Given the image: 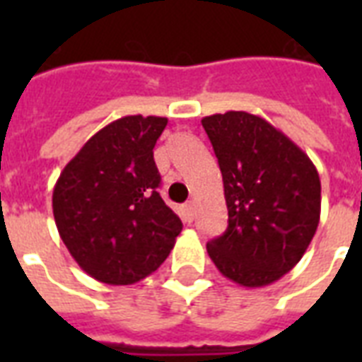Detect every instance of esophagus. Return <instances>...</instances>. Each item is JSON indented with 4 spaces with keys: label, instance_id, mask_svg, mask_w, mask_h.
<instances>
[{
    "label": "esophagus",
    "instance_id": "34e87169",
    "mask_svg": "<svg viewBox=\"0 0 362 362\" xmlns=\"http://www.w3.org/2000/svg\"><path fill=\"white\" fill-rule=\"evenodd\" d=\"M193 218H195V203H193V201H189V203L184 206V220H186L187 223H192Z\"/></svg>",
    "mask_w": 362,
    "mask_h": 362
}]
</instances>
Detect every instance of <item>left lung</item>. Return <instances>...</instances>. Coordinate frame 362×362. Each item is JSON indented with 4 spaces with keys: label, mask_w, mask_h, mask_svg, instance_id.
I'll use <instances>...</instances> for the list:
<instances>
[{
    "label": "left lung",
    "mask_w": 362,
    "mask_h": 362,
    "mask_svg": "<svg viewBox=\"0 0 362 362\" xmlns=\"http://www.w3.org/2000/svg\"><path fill=\"white\" fill-rule=\"evenodd\" d=\"M223 178L229 226L206 244L221 274L264 287L289 272L310 246L321 214V182L312 159L257 115L204 116Z\"/></svg>",
    "instance_id": "1"
}]
</instances>
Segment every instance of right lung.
Returning <instances> with one entry per match:
<instances>
[{
    "label": "right lung",
    "mask_w": 362,
    "mask_h": 362,
    "mask_svg": "<svg viewBox=\"0 0 362 362\" xmlns=\"http://www.w3.org/2000/svg\"><path fill=\"white\" fill-rule=\"evenodd\" d=\"M167 118L124 116L65 165L52 193L56 227L86 274L129 286L159 269L182 231L158 193L153 146Z\"/></svg>",
    "instance_id": "obj_1"
}]
</instances>
